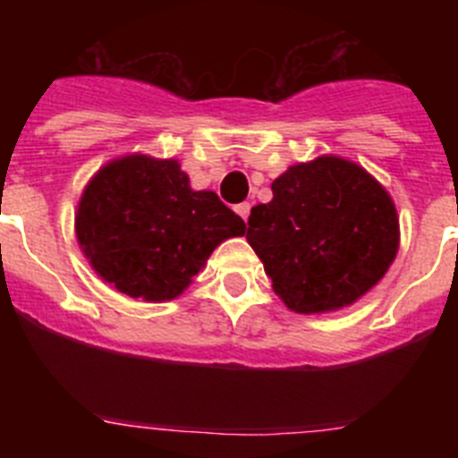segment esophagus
Listing matches in <instances>:
<instances>
[{
  "label": "esophagus",
  "mask_w": 458,
  "mask_h": 458,
  "mask_svg": "<svg viewBox=\"0 0 458 458\" xmlns=\"http://www.w3.org/2000/svg\"><path fill=\"white\" fill-rule=\"evenodd\" d=\"M250 208H252V206H250L248 201H242V204H238V206H236V213H238V216L242 217V220L248 222V217H250Z\"/></svg>",
  "instance_id": "1"
}]
</instances>
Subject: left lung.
I'll return each mask as SVG.
<instances>
[{"mask_svg":"<svg viewBox=\"0 0 458 458\" xmlns=\"http://www.w3.org/2000/svg\"><path fill=\"white\" fill-rule=\"evenodd\" d=\"M270 188L245 238L291 311H337L378 284L399 252V216L365 167L318 156L291 165Z\"/></svg>","mask_w":458,"mask_h":458,"instance_id":"1","label":"left lung"}]
</instances>
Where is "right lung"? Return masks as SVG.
Returning <instances> with one entry per match:
<instances>
[{"instance_id":"right-lung-1","label":"right lung","mask_w":458,"mask_h":458,"mask_svg":"<svg viewBox=\"0 0 458 458\" xmlns=\"http://www.w3.org/2000/svg\"><path fill=\"white\" fill-rule=\"evenodd\" d=\"M245 222L216 192L190 188L174 157L128 153L84 185L75 236L103 282L131 298H179L213 250L242 236Z\"/></svg>"}]
</instances>
